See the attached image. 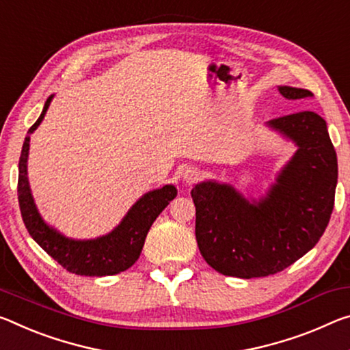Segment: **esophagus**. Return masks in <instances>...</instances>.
<instances>
[{
  "label": "esophagus",
  "instance_id": "34e87169",
  "mask_svg": "<svg viewBox=\"0 0 350 350\" xmlns=\"http://www.w3.org/2000/svg\"><path fill=\"white\" fill-rule=\"evenodd\" d=\"M182 180L187 182V184H193V182L199 179V176H201V171L195 166H185L184 170H182Z\"/></svg>",
  "mask_w": 350,
  "mask_h": 350
}]
</instances>
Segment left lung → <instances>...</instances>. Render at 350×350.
Segmentation results:
<instances>
[{
    "label": "left lung",
    "mask_w": 350,
    "mask_h": 350,
    "mask_svg": "<svg viewBox=\"0 0 350 350\" xmlns=\"http://www.w3.org/2000/svg\"><path fill=\"white\" fill-rule=\"evenodd\" d=\"M286 99L313 96L305 88L279 85ZM296 146L260 198L234 185L199 182L191 190L199 251L215 271L240 279L284 271L323 237L335 202L338 160L318 113L304 110L266 123Z\"/></svg>",
    "instance_id": "left-lung-1"
}]
</instances>
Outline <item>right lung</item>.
Returning <instances> with one entry per match:
<instances>
[{
    "label": "right lung",
    "instance_id": "add662e5",
    "mask_svg": "<svg viewBox=\"0 0 350 350\" xmlns=\"http://www.w3.org/2000/svg\"><path fill=\"white\" fill-rule=\"evenodd\" d=\"M53 98L54 95L46 99L38 120L27 131L21 149L18 162V204L21 218L32 240L70 273L88 277L120 274L131 268L140 257L149 229L162 210L177 196V188L173 184H168L145 193L127 210L120 224L101 237L76 240L49 226L38 212L32 196L29 179H27V157H29L31 134H34L45 118Z\"/></svg>",
    "mask_w": 350,
    "mask_h": 350
}]
</instances>
